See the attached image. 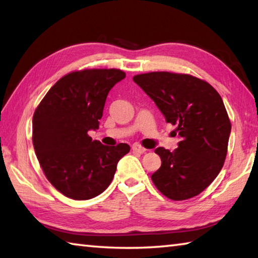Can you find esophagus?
<instances>
[{
    "label": "esophagus",
    "mask_w": 258,
    "mask_h": 258,
    "mask_svg": "<svg viewBox=\"0 0 258 258\" xmlns=\"http://www.w3.org/2000/svg\"><path fill=\"white\" fill-rule=\"evenodd\" d=\"M132 151H133L134 153H139V154H143V153L146 152V150L144 149V147H142V146L139 145V144H134V145L132 146Z\"/></svg>",
    "instance_id": "1"
}]
</instances>
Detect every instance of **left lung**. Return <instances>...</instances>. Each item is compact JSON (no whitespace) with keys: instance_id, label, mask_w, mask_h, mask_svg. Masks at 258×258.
Returning <instances> with one entry per match:
<instances>
[{"instance_id":"8db88e82","label":"left lung","mask_w":258,"mask_h":258,"mask_svg":"<svg viewBox=\"0 0 258 258\" xmlns=\"http://www.w3.org/2000/svg\"><path fill=\"white\" fill-rule=\"evenodd\" d=\"M133 81L155 102L180 141L173 152L157 147L162 165L152 180L163 195L184 201L202 193L225 162L231 122L221 95L188 74L152 72ZM176 135V134H175Z\"/></svg>"}]
</instances>
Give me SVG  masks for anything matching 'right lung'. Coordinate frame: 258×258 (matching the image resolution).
Returning <instances> with one entry per match:
<instances>
[{
  "instance_id": "add662e5",
  "label": "right lung",
  "mask_w": 258,
  "mask_h": 258,
  "mask_svg": "<svg viewBox=\"0 0 258 258\" xmlns=\"http://www.w3.org/2000/svg\"><path fill=\"white\" fill-rule=\"evenodd\" d=\"M125 78L115 69H93L63 76L46 93L33 115V145L54 187L73 200H90L111 184L118 161L130 152L120 143L93 141L108 92Z\"/></svg>"
}]
</instances>
